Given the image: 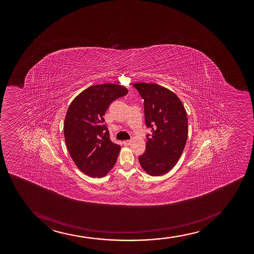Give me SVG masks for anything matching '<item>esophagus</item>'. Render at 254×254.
<instances>
[{
    "label": "esophagus",
    "mask_w": 254,
    "mask_h": 254,
    "mask_svg": "<svg viewBox=\"0 0 254 254\" xmlns=\"http://www.w3.org/2000/svg\"><path fill=\"white\" fill-rule=\"evenodd\" d=\"M123 143H124V145H125V146H128V145H129V144L131 143V140H124Z\"/></svg>",
    "instance_id": "34e87169"
}]
</instances>
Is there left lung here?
<instances>
[{"label":"left lung","mask_w":254,"mask_h":254,"mask_svg":"<svg viewBox=\"0 0 254 254\" xmlns=\"http://www.w3.org/2000/svg\"><path fill=\"white\" fill-rule=\"evenodd\" d=\"M144 100L147 134L146 150L139 156L140 166L148 175H164L174 168L183 152L188 136L184 106L173 91L157 84L133 85Z\"/></svg>","instance_id":"left-lung-1"}]
</instances>
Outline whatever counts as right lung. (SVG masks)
<instances>
[{
  "label": "right lung",
  "mask_w": 254,
  "mask_h": 254,
  "mask_svg": "<svg viewBox=\"0 0 254 254\" xmlns=\"http://www.w3.org/2000/svg\"><path fill=\"white\" fill-rule=\"evenodd\" d=\"M128 90L115 84L91 85L70 103L65 116V142L79 170L102 178L116 163L120 145L112 142L104 114L108 107Z\"/></svg>",
  "instance_id": "obj_1"
}]
</instances>
